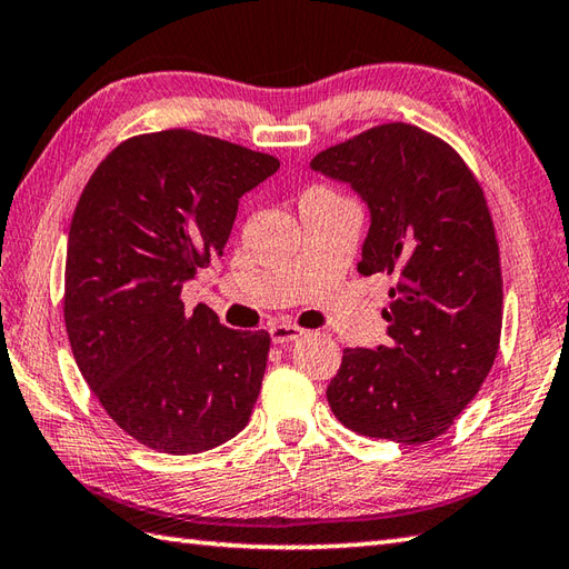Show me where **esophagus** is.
I'll use <instances>...</instances> for the list:
<instances>
[{"mask_svg":"<svg viewBox=\"0 0 569 569\" xmlns=\"http://www.w3.org/2000/svg\"><path fill=\"white\" fill-rule=\"evenodd\" d=\"M269 332H271V340H273L276 345L296 342L298 337L306 335V330H300L298 325H291V322H273L271 328H269Z\"/></svg>","mask_w":569,"mask_h":569,"instance_id":"esophagus-1","label":"esophagus"}]
</instances>
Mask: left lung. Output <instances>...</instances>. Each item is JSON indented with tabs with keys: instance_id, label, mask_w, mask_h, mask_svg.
Wrapping results in <instances>:
<instances>
[{
	"instance_id": "left-lung-1",
	"label": "left lung",
	"mask_w": 569,
	"mask_h": 569,
	"mask_svg": "<svg viewBox=\"0 0 569 569\" xmlns=\"http://www.w3.org/2000/svg\"><path fill=\"white\" fill-rule=\"evenodd\" d=\"M369 204L359 273L396 286L389 345L347 347L328 386L345 428L422 445L450 430L499 352L503 281L499 241L479 180L450 143L420 127H371L310 161Z\"/></svg>"
}]
</instances>
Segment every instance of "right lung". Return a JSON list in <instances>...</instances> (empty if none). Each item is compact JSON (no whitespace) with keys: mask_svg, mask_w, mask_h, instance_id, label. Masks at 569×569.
Segmentation results:
<instances>
[{"mask_svg":"<svg viewBox=\"0 0 569 569\" xmlns=\"http://www.w3.org/2000/svg\"><path fill=\"white\" fill-rule=\"evenodd\" d=\"M278 159L166 129L119 143L94 168L68 234L63 318L82 379L151 450L196 455L247 426L269 359L266 330H229L180 291L232 232L239 198Z\"/></svg>","mask_w":569,"mask_h":569,"instance_id":"1","label":"right lung"}]
</instances>
